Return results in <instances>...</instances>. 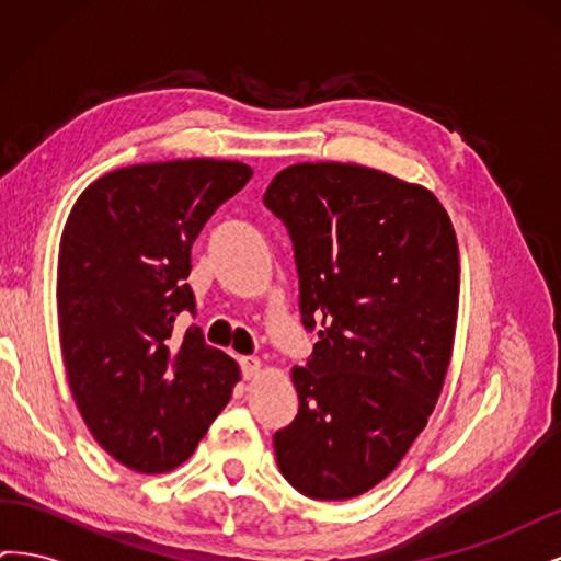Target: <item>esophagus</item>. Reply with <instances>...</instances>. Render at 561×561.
I'll use <instances>...</instances> for the list:
<instances>
[{
    "label": "esophagus",
    "instance_id": "esophagus-1",
    "mask_svg": "<svg viewBox=\"0 0 561 561\" xmlns=\"http://www.w3.org/2000/svg\"><path fill=\"white\" fill-rule=\"evenodd\" d=\"M241 369H243V377L245 379L257 377L260 371H262V360L254 358V355H245V358H241Z\"/></svg>",
    "mask_w": 561,
    "mask_h": 561
}]
</instances>
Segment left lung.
<instances>
[{
  "instance_id": "8db88e82",
  "label": "left lung",
  "mask_w": 561,
  "mask_h": 561,
  "mask_svg": "<svg viewBox=\"0 0 561 561\" xmlns=\"http://www.w3.org/2000/svg\"><path fill=\"white\" fill-rule=\"evenodd\" d=\"M295 248L299 311L318 342L293 369L299 412L274 433L283 478L316 501L396 470L443 390L458 245L426 186L355 163H297L264 192Z\"/></svg>"
}]
</instances>
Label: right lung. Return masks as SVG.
<instances>
[{
    "mask_svg": "<svg viewBox=\"0 0 561 561\" xmlns=\"http://www.w3.org/2000/svg\"><path fill=\"white\" fill-rule=\"evenodd\" d=\"M252 178L239 161L118 168L67 217L58 254L60 346L95 443L138 472L184 463L225 410L239 365L208 346L186 276L213 213Z\"/></svg>",
    "mask_w": 561,
    "mask_h": 561,
    "instance_id": "right-lung-1",
    "label": "right lung"
}]
</instances>
